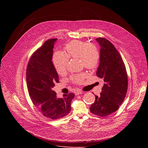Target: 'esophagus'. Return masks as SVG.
<instances>
[{
    "label": "esophagus",
    "instance_id": "1",
    "mask_svg": "<svg viewBox=\"0 0 148 148\" xmlns=\"http://www.w3.org/2000/svg\"><path fill=\"white\" fill-rule=\"evenodd\" d=\"M82 93H83V92L82 90H77V91L75 92V95H79L82 94Z\"/></svg>",
    "mask_w": 148,
    "mask_h": 148
}]
</instances>
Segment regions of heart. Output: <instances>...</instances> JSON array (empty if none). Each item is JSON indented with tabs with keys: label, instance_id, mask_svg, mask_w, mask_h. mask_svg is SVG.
Here are the masks:
<instances>
[{
	"label": "heart",
	"instance_id": "heart-1",
	"mask_svg": "<svg viewBox=\"0 0 148 148\" xmlns=\"http://www.w3.org/2000/svg\"><path fill=\"white\" fill-rule=\"evenodd\" d=\"M64 49L65 53L57 51L53 56V63L57 73L60 75L66 72L69 59H79L80 64L88 69H93L98 65L100 51L95 43L73 40L65 46ZM85 77L84 73L74 75L71 77V80L75 84H81Z\"/></svg>",
	"mask_w": 148,
	"mask_h": 148
}]
</instances>
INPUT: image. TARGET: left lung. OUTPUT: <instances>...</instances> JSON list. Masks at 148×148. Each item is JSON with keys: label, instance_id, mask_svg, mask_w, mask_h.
<instances>
[{"label": "left lung", "instance_id": "1", "mask_svg": "<svg viewBox=\"0 0 148 148\" xmlns=\"http://www.w3.org/2000/svg\"><path fill=\"white\" fill-rule=\"evenodd\" d=\"M96 40L101 47L96 75L104 80V84L100 96L95 95V101L90 106V111L105 117L116 112L124 101L128 80L125 64L113 44L104 38Z\"/></svg>", "mask_w": 148, "mask_h": 148}]
</instances>
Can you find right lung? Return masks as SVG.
I'll use <instances>...</instances> for the list:
<instances>
[{
    "label": "right lung",
    "instance_id": "right-lung-1",
    "mask_svg": "<svg viewBox=\"0 0 148 148\" xmlns=\"http://www.w3.org/2000/svg\"><path fill=\"white\" fill-rule=\"evenodd\" d=\"M57 39L47 40L31 56L26 71L27 89L34 106L44 117L57 120L68 115L71 110L73 93L58 98L52 90L59 76L52 62L53 48Z\"/></svg>",
    "mask_w": 148,
    "mask_h": 148
}]
</instances>
